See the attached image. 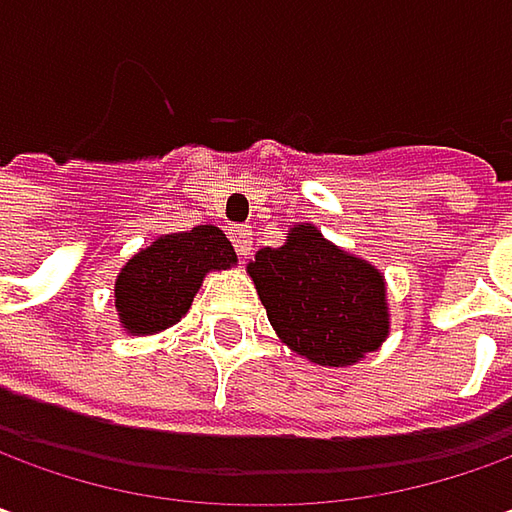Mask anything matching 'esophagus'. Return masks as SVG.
Returning <instances> with one entry per match:
<instances>
[{
  "label": "esophagus",
  "instance_id": "esophagus-1",
  "mask_svg": "<svg viewBox=\"0 0 512 512\" xmlns=\"http://www.w3.org/2000/svg\"><path fill=\"white\" fill-rule=\"evenodd\" d=\"M232 243H235V252H238L240 257L252 255V249H255L252 229H249V226H235V229H232Z\"/></svg>",
  "mask_w": 512,
  "mask_h": 512
}]
</instances>
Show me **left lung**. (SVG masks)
I'll return each instance as SVG.
<instances>
[{
    "label": "left lung",
    "instance_id": "obj_1",
    "mask_svg": "<svg viewBox=\"0 0 512 512\" xmlns=\"http://www.w3.org/2000/svg\"><path fill=\"white\" fill-rule=\"evenodd\" d=\"M246 272L277 337L314 365H354L391 334L382 272L334 246L314 223L291 226L277 249H257Z\"/></svg>",
    "mask_w": 512,
    "mask_h": 512
}]
</instances>
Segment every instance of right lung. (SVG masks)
<instances>
[{"label": "right lung", "instance_id": "right-lung-1", "mask_svg": "<svg viewBox=\"0 0 512 512\" xmlns=\"http://www.w3.org/2000/svg\"><path fill=\"white\" fill-rule=\"evenodd\" d=\"M238 266V255L218 226L155 238L135 252L115 277L118 326L130 337H150L181 323L203 277Z\"/></svg>", "mask_w": 512, "mask_h": 512}]
</instances>
